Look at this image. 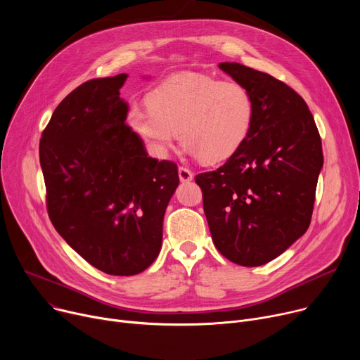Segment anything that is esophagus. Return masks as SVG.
I'll use <instances>...</instances> for the list:
<instances>
[{
    "label": "esophagus",
    "instance_id": "esophagus-1",
    "mask_svg": "<svg viewBox=\"0 0 360 360\" xmlns=\"http://www.w3.org/2000/svg\"><path fill=\"white\" fill-rule=\"evenodd\" d=\"M178 174H179L181 182H190V181H193V178H194L191 170L186 169V167H179V169H178Z\"/></svg>",
    "mask_w": 360,
    "mask_h": 360
}]
</instances>
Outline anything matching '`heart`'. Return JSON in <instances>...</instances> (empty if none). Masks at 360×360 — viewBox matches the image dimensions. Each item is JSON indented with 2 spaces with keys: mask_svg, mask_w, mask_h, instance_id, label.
<instances>
[{
  "mask_svg": "<svg viewBox=\"0 0 360 360\" xmlns=\"http://www.w3.org/2000/svg\"><path fill=\"white\" fill-rule=\"evenodd\" d=\"M147 105L132 106L128 124L158 158L181 139L188 153L204 163L228 160L247 140L254 120L252 98L242 84L197 72L169 77L148 93Z\"/></svg>",
  "mask_w": 360,
  "mask_h": 360,
  "instance_id": "obj_1",
  "label": "heart"
}]
</instances>
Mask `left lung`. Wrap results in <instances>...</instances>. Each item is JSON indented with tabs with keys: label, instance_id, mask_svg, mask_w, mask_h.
Here are the masks:
<instances>
[{
	"label": "left lung",
	"instance_id": "left-lung-1",
	"mask_svg": "<svg viewBox=\"0 0 360 360\" xmlns=\"http://www.w3.org/2000/svg\"><path fill=\"white\" fill-rule=\"evenodd\" d=\"M219 68L250 91L254 120L236 153L195 182L219 252L258 267L309 228L323 146L307 102L288 84L238 63Z\"/></svg>",
	"mask_w": 360,
	"mask_h": 360
}]
</instances>
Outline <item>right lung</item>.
Instances as JSON below:
<instances>
[{
    "label": "right lung",
    "instance_id": "1",
    "mask_svg": "<svg viewBox=\"0 0 360 360\" xmlns=\"http://www.w3.org/2000/svg\"><path fill=\"white\" fill-rule=\"evenodd\" d=\"M128 75L83 83L56 106L39 159L48 214L70 247L98 270L134 276L162 248L166 207L178 167L148 158L125 124L120 90Z\"/></svg>",
    "mask_w": 360,
    "mask_h": 360
}]
</instances>
